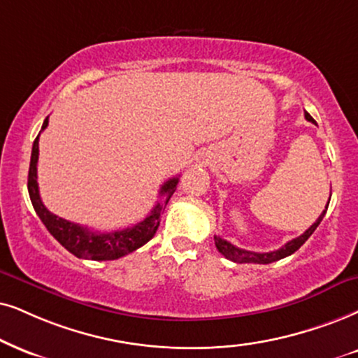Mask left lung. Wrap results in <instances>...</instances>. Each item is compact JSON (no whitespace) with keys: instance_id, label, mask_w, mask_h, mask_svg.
<instances>
[{"instance_id":"obj_1","label":"left lung","mask_w":358,"mask_h":358,"mask_svg":"<svg viewBox=\"0 0 358 358\" xmlns=\"http://www.w3.org/2000/svg\"><path fill=\"white\" fill-rule=\"evenodd\" d=\"M306 119L309 122H314V119L307 114L306 112ZM330 201V198H329ZM329 206V205H327ZM327 206H325V210L320 213V216L315 221L314 224L310 226L307 231H304L301 234V236L291 239V241H287L284 244L282 248H279V250L275 251H271V252H255V251H248V250H241V248L234 246L229 241H226V239L220 238V236H215V244H216V250H218L221 255H223L226 259L229 261H234V262H255V264H269V262H274V261H279L282 259V257H287L291 256L292 252H296L299 248L304 244L307 239L310 238V234L317 229V226L320 224V221L325 216V211H327Z\"/></svg>"}]
</instances>
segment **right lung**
Returning a JSON list of instances; mask_svg holds the SVG:
<instances>
[{
	"instance_id": "right-lung-1",
	"label": "right lung",
	"mask_w": 358,
	"mask_h": 358,
	"mask_svg": "<svg viewBox=\"0 0 358 358\" xmlns=\"http://www.w3.org/2000/svg\"><path fill=\"white\" fill-rule=\"evenodd\" d=\"M49 124V117H46L41 132L46 129ZM39 132V135H41ZM39 135L36 137L33 143V152H31V164H29V175H28V192L31 203H33L36 215L39 216L43 224L46 226L48 231L57 239L67 251L80 259H92V261H112L129 255L140 246L150 241L155 236L158 226H160V215L165 210L166 203L175 193L178 178H170L160 188V196L164 198L158 201L153 208L150 215L145 220L140 221L138 224L132 228H125L122 231L112 233H99L89 229L87 226H80L71 223L64 218L52 215L51 211L44 206L43 200L39 196L38 187V158H39Z\"/></svg>"
}]
</instances>
